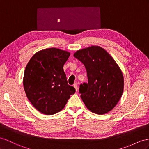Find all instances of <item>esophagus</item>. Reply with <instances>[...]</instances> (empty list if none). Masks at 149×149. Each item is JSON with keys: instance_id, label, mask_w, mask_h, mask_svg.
I'll return each instance as SVG.
<instances>
[{"instance_id": "esophagus-1", "label": "esophagus", "mask_w": 149, "mask_h": 149, "mask_svg": "<svg viewBox=\"0 0 149 149\" xmlns=\"http://www.w3.org/2000/svg\"><path fill=\"white\" fill-rule=\"evenodd\" d=\"M74 88H75V91H77V90H78V87H77V84H74Z\"/></svg>"}]
</instances>
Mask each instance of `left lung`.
Instances as JSON below:
<instances>
[{
  "label": "left lung",
  "instance_id": "obj_1",
  "mask_svg": "<svg viewBox=\"0 0 149 149\" xmlns=\"http://www.w3.org/2000/svg\"><path fill=\"white\" fill-rule=\"evenodd\" d=\"M74 56L84 64L88 82L81 84L79 93L87 109L97 114L113 109L123 94V74L104 49L92 46L76 52Z\"/></svg>",
  "mask_w": 149,
  "mask_h": 149
}]
</instances>
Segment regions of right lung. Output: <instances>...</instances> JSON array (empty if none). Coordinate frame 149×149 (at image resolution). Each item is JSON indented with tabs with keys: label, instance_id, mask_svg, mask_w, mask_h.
Returning a JSON list of instances; mask_svg holds the SVG:
<instances>
[{
	"label": "right lung",
	"instance_id": "1",
	"mask_svg": "<svg viewBox=\"0 0 149 149\" xmlns=\"http://www.w3.org/2000/svg\"><path fill=\"white\" fill-rule=\"evenodd\" d=\"M70 53L50 48L36 53L26 67L25 93L38 111L52 115L62 110L75 89L68 84L63 65Z\"/></svg>",
	"mask_w": 149,
	"mask_h": 149
}]
</instances>
